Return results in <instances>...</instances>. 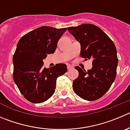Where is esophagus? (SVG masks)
Here are the masks:
<instances>
[{
	"label": "esophagus",
	"instance_id": "34e87169",
	"mask_svg": "<svg viewBox=\"0 0 130 130\" xmlns=\"http://www.w3.org/2000/svg\"><path fill=\"white\" fill-rule=\"evenodd\" d=\"M72 68H73V67L71 66V65H68V66H67L68 70H71V69H72Z\"/></svg>",
	"mask_w": 130,
	"mask_h": 130
}]
</instances>
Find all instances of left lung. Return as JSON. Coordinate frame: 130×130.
Here are the masks:
<instances>
[{"mask_svg": "<svg viewBox=\"0 0 130 130\" xmlns=\"http://www.w3.org/2000/svg\"><path fill=\"white\" fill-rule=\"evenodd\" d=\"M68 30L80 42L82 57L92 60V69L87 71L75 67L79 74L73 83V89L84 100H98L109 90L116 78L118 63L116 46L94 25L85 23L68 27Z\"/></svg>", "mask_w": 130, "mask_h": 130, "instance_id": "obj_1", "label": "left lung"}]
</instances>
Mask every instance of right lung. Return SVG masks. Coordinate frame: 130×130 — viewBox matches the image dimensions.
<instances>
[{"mask_svg":"<svg viewBox=\"0 0 130 130\" xmlns=\"http://www.w3.org/2000/svg\"><path fill=\"white\" fill-rule=\"evenodd\" d=\"M66 28L43 26L20 38L13 55V79L21 94L33 103L48 100L55 92L57 78L67 71V66L57 64L43 68V59L54 54Z\"/></svg>","mask_w":130,"mask_h":130,"instance_id":"1","label":"right lung"}]
</instances>
